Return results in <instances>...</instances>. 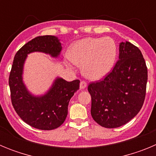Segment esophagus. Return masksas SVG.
<instances>
[{
	"label": "esophagus",
	"instance_id": "esophagus-1",
	"mask_svg": "<svg viewBox=\"0 0 156 156\" xmlns=\"http://www.w3.org/2000/svg\"><path fill=\"white\" fill-rule=\"evenodd\" d=\"M87 83L85 81H81L80 84V90H83L85 88L87 87Z\"/></svg>",
	"mask_w": 156,
	"mask_h": 156
}]
</instances>
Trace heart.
<instances>
[{"label":"heart","instance_id":"b5f03b06","mask_svg":"<svg viewBox=\"0 0 156 156\" xmlns=\"http://www.w3.org/2000/svg\"><path fill=\"white\" fill-rule=\"evenodd\" d=\"M117 47L110 37H87L73 43L67 57L73 64L82 67V73L91 80L104 79L115 66Z\"/></svg>","mask_w":156,"mask_h":156}]
</instances>
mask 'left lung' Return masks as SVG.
<instances>
[{"mask_svg": "<svg viewBox=\"0 0 156 156\" xmlns=\"http://www.w3.org/2000/svg\"><path fill=\"white\" fill-rule=\"evenodd\" d=\"M119 51L112 71L88 86L92 118L105 128L127 123L140 112L145 98L148 69L141 51L128 41L119 44Z\"/></svg>", "mask_w": 156, "mask_h": 156, "instance_id": "obj_1", "label": "left lung"}]
</instances>
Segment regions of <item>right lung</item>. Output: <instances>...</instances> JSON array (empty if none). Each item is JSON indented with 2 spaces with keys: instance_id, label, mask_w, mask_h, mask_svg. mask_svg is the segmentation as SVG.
<instances>
[{
  "instance_id": "1",
  "label": "right lung",
  "mask_w": 156,
  "mask_h": 156,
  "mask_svg": "<svg viewBox=\"0 0 156 156\" xmlns=\"http://www.w3.org/2000/svg\"><path fill=\"white\" fill-rule=\"evenodd\" d=\"M62 49L57 37L40 36L22 47L14 58L9 76L12 105L25 122L37 129L51 130L62 124L68 114L69 100L80 89V80L68 82L56 77L48 91L34 95L23 81L25 62L33 52H42L56 58L60 56Z\"/></svg>"
}]
</instances>
